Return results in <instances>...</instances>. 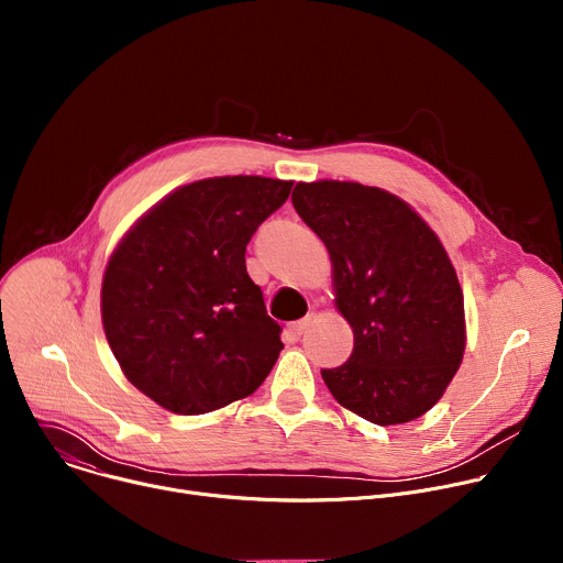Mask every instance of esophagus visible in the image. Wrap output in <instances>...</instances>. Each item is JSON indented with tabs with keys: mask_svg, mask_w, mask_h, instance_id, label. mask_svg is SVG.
I'll return each instance as SVG.
<instances>
[{
	"mask_svg": "<svg viewBox=\"0 0 563 563\" xmlns=\"http://www.w3.org/2000/svg\"><path fill=\"white\" fill-rule=\"evenodd\" d=\"M311 316H305V318H300V320H296V323H291L289 325V332L294 334V336H302L307 330H309V325H311Z\"/></svg>",
	"mask_w": 563,
	"mask_h": 563,
	"instance_id": "34e87169",
	"label": "esophagus"
}]
</instances>
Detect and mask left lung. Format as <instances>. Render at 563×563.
Listing matches in <instances>:
<instances>
[{"instance_id": "obj_1", "label": "left lung", "mask_w": 563, "mask_h": 563, "mask_svg": "<svg viewBox=\"0 0 563 563\" xmlns=\"http://www.w3.org/2000/svg\"><path fill=\"white\" fill-rule=\"evenodd\" d=\"M294 209L325 243L352 356L320 369L339 404L408 423L443 396L465 350L463 294L437 233L396 196L358 183H298Z\"/></svg>"}]
</instances>
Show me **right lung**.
<instances>
[{
  "mask_svg": "<svg viewBox=\"0 0 563 563\" xmlns=\"http://www.w3.org/2000/svg\"><path fill=\"white\" fill-rule=\"evenodd\" d=\"M291 183L227 176L180 187L122 240L102 283L107 341L126 378L176 415L250 396L283 350L245 252Z\"/></svg>",
  "mask_w": 563,
  "mask_h": 563,
  "instance_id": "obj_1",
  "label": "right lung"
}]
</instances>
